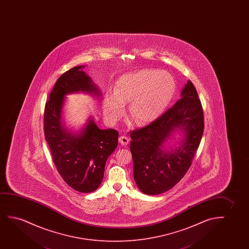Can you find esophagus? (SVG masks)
<instances>
[{
    "instance_id": "1",
    "label": "esophagus",
    "mask_w": 249,
    "mask_h": 249,
    "mask_svg": "<svg viewBox=\"0 0 249 249\" xmlns=\"http://www.w3.org/2000/svg\"><path fill=\"white\" fill-rule=\"evenodd\" d=\"M119 142L123 145H126V144H128V143H129V139L127 137L122 135V136L119 137Z\"/></svg>"
}]
</instances>
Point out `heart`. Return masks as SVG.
I'll use <instances>...</instances> for the list:
<instances>
[{
    "label": "heart",
    "instance_id": "heart-1",
    "mask_svg": "<svg viewBox=\"0 0 249 249\" xmlns=\"http://www.w3.org/2000/svg\"><path fill=\"white\" fill-rule=\"evenodd\" d=\"M175 82L167 72L143 70L123 75L117 79L115 92L106 93L103 110L106 120L114 123L129 102V114L137 123H148L157 118L170 102Z\"/></svg>",
    "mask_w": 249,
    "mask_h": 249
}]
</instances>
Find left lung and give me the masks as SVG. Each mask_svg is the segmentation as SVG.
Wrapping results in <instances>:
<instances>
[{
	"label": "left lung",
	"instance_id": "1",
	"mask_svg": "<svg viewBox=\"0 0 249 249\" xmlns=\"http://www.w3.org/2000/svg\"><path fill=\"white\" fill-rule=\"evenodd\" d=\"M181 98L149 125L130 133L133 178L140 191L147 195L161 194L174 187L187 173L201 143L204 117L201 100L191 81ZM177 127L186 133L181 147L169 153L162 145Z\"/></svg>",
	"mask_w": 249,
	"mask_h": 249
}]
</instances>
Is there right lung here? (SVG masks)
Segmentation results:
<instances>
[{
  "mask_svg": "<svg viewBox=\"0 0 249 249\" xmlns=\"http://www.w3.org/2000/svg\"><path fill=\"white\" fill-rule=\"evenodd\" d=\"M76 66L55 82L44 109L45 140L63 179L75 191L90 193L101 184L106 162L118 144L119 133L115 129H99L90 120L81 133H70L61 125L64 96L78 92H99L92 80Z\"/></svg>",
  "mask_w": 249,
  "mask_h": 249,
  "instance_id": "right-lung-1",
  "label": "right lung"
}]
</instances>
